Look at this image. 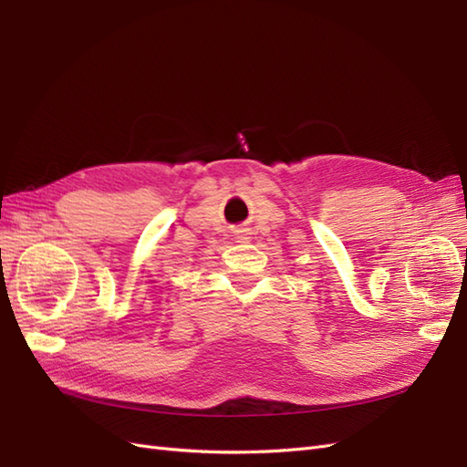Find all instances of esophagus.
I'll return each instance as SVG.
<instances>
[{
	"label": "esophagus",
	"instance_id": "obj_1",
	"mask_svg": "<svg viewBox=\"0 0 467 467\" xmlns=\"http://www.w3.org/2000/svg\"><path fill=\"white\" fill-rule=\"evenodd\" d=\"M236 239L246 241V239H249V233H246V231H236Z\"/></svg>",
	"mask_w": 467,
	"mask_h": 467
}]
</instances>
